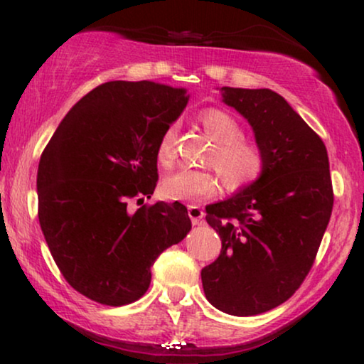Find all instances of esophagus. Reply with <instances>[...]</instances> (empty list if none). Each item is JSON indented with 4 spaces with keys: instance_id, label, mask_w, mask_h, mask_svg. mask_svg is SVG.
<instances>
[{
    "instance_id": "obj_1",
    "label": "esophagus",
    "mask_w": 364,
    "mask_h": 364,
    "mask_svg": "<svg viewBox=\"0 0 364 364\" xmlns=\"http://www.w3.org/2000/svg\"><path fill=\"white\" fill-rule=\"evenodd\" d=\"M187 212H188V217H191V220H192L193 225H198V223L202 222L203 210H202L200 207H197V205H188V207H187Z\"/></svg>"
}]
</instances>
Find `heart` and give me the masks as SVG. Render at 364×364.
I'll list each match as a JSON object with an SVG mask.
<instances>
[{"mask_svg": "<svg viewBox=\"0 0 364 364\" xmlns=\"http://www.w3.org/2000/svg\"><path fill=\"white\" fill-rule=\"evenodd\" d=\"M200 122L215 147L207 164L213 171H191L182 168L162 181V193L171 200L200 202L212 198L220 187V178L228 192H240L253 186L267 172V152L260 144L243 137V129L232 114L223 109L208 107L200 114ZM177 127L168 126L157 146V159L164 167L176 161Z\"/></svg>", "mask_w": 364, "mask_h": 364, "instance_id": "1", "label": "heart"}]
</instances>
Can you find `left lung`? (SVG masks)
Listing matches in <instances>:
<instances>
[{"mask_svg":"<svg viewBox=\"0 0 364 364\" xmlns=\"http://www.w3.org/2000/svg\"><path fill=\"white\" fill-rule=\"evenodd\" d=\"M223 101L250 122L268 166L257 183L205 208L222 252L202 285L220 311L252 316L287 301L310 273L333 210L330 162L280 94L223 87Z\"/></svg>","mask_w":364,"mask_h":364,"instance_id":"8db88e82","label":"left lung"}]
</instances>
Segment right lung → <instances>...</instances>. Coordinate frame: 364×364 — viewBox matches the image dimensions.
<instances>
[{
  "mask_svg": "<svg viewBox=\"0 0 364 364\" xmlns=\"http://www.w3.org/2000/svg\"><path fill=\"white\" fill-rule=\"evenodd\" d=\"M187 104L186 91L111 81L59 124L38 167V217L49 252L74 290L107 306L136 301L151 267L192 222L182 203L138 205L156 191L157 146Z\"/></svg>",
  "mask_w": 364,
  "mask_h": 364,
  "instance_id": "obj_1",
  "label": "right lung"
}]
</instances>
